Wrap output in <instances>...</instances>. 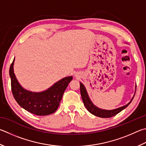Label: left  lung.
I'll return each mask as SVG.
<instances>
[{"label":"left lung","instance_id":"1","mask_svg":"<svg viewBox=\"0 0 146 146\" xmlns=\"http://www.w3.org/2000/svg\"><path fill=\"white\" fill-rule=\"evenodd\" d=\"M80 93H81L82 98V100H83L85 107H86L87 110H88L90 113H92V114L98 116V117H103V118H108V117H113V116H115V115H117L118 113L121 112L122 110H124V108H126L129 104H130V103L132 102V100H133V98L135 96L134 95L130 102H129L128 104L124 106H123V107L116 108V109L110 110H103V109H101V108H98L92 103V102L91 101V100H90L89 97L88 96V94H87L86 87H84V85L82 84L81 82L80 83Z\"/></svg>","mask_w":146,"mask_h":146}]
</instances>
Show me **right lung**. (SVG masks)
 Wrapping results in <instances>:
<instances>
[{
    "mask_svg": "<svg viewBox=\"0 0 146 146\" xmlns=\"http://www.w3.org/2000/svg\"><path fill=\"white\" fill-rule=\"evenodd\" d=\"M15 59L9 68V76L13 96L21 107L37 115L54 113L59 107L66 87L73 79L68 76L58 81L47 90L40 92L27 91L20 86L14 73Z\"/></svg>",
    "mask_w": 146,
    "mask_h": 146,
    "instance_id": "add662e5",
    "label": "right lung"
}]
</instances>
